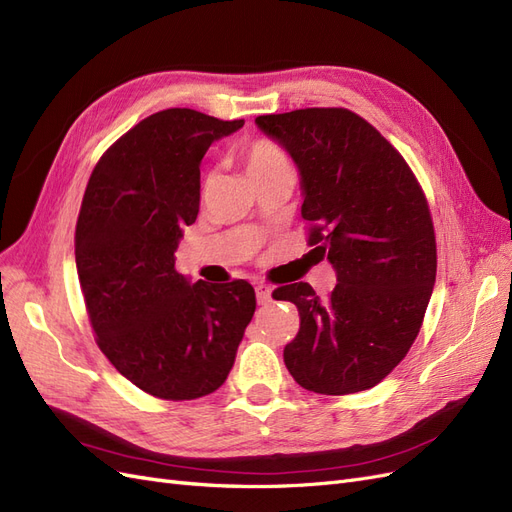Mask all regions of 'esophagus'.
Masks as SVG:
<instances>
[{"label": "esophagus", "mask_w": 512, "mask_h": 512, "mask_svg": "<svg viewBox=\"0 0 512 512\" xmlns=\"http://www.w3.org/2000/svg\"><path fill=\"white\" fill-rule=\"evenodd\" d=\"M271 286L267 284H256V299L260 305H269L273 299H271Z\"/></svg>", "instance_id": "esophagus-1"}]
</instances>
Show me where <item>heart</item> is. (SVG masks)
Wrapping results in <instances>:
<instances>
[{
    "label": "heart",
    "mask_w": 512,
    "mask_h": 512,
    "mask_svg": "<svg viewBox=\"0 0 512 512\" xmlns=\"http://www.w3.org/2000/svg\"><path fill=\"white\" fill-rule=\"evenodd\" d=\"M277 168H288V160L280 147H275L269 141H258L247 151V170H250V177L271 173Z\"/></svg>",
    "instance_id": "1"
}]
</instances>
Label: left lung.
<instances>
[{
    "label": "left lung",
    "instance_id": "1",
    "mask_svg": "<svg viewBox=\"0 0 512 512\" xmlns=\"http://www.w3.org/2000/svg\"><path fill=\"white\" fill-rule=\"evenodd\" d=\"M256 126L297 164L309 245L337 275L329 299L305 282L273 292L301 316L284 363L307 391L371 389L408 354L436 284L425 194L397 149L346 108L260 115Z\"/></svg>",
    "mask_w": 512,
    "mask_h": 512
}]
</instances>
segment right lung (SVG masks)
Segmentation results:
<instances>
[{"mask_svg": "<svg viewBox=\"0 0 512 512\" xmlns=\"http://www.w3.org/2000/svg\"><path fill=\"white\" fill-rule=\"evenodd\" d=\"M192 108L149 115L108 149L76 222V271L98 346L123 378L160 399L218 391L256 309L245 280L196 284L175 269L200 207V162L243 128Z\"/></svg>", "mask_w": 512, "mask_h": 512, "instance_id": "add662e5", "label": "right lung"}]
</instances>
